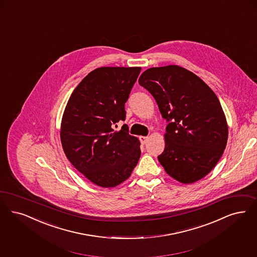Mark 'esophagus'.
Here are the masks:
<instances>
[{
    "label": "esophagus",
    "mask_w": 257,
    "mask_h": 257,
    "mask_svg": "<svg viewBox=\"0 0 257 257\" xmlns=\"http://www.w3.org/2000/svg\"><path fill=\"white\" fill-rule=\"evenodd\" d=\"M148 137H144V136H142V137H140V140H141V143L143 144H145L147 143V141H148Z\"/></svg>",
    "instance_id": "esophagus-1"
}]
</instances>
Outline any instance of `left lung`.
I'll list each match as a JSON object with an SVG mask.
<instances>
[{"label":"left lung","instance_id":"left-lung-1","mask_svg":"<svg viewBox=\"0 0 257 257\" xmlns=\"http://www.w3.org/2000/svg\"><path fill=\"white\" fill-rule=\"evenodd\" d=\"M139 83L150 92L169 123L164 152L165 172L182 184L203 179L217 165L227 142V123L214 92L193 72L177 65L150 68Z\"/></svg>","mask_w":257,"mask_h":257}]
</instances>
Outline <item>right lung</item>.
Listing matches in <instances>:
<instances>
[{"label": "right lung", "instance_id": "obj_1", "mask_svg": "<svg viewBox=\"0 0 257 257\" xmlns=\"http://www.w3.org/2000/svg\"><path fill=\"white\" fill-rule=\"evenodd\" d=\"M141 67H101L93 70L72 92L62 117L64 153L92 184L114 187L126 181L141 157V143L123 124L127 101ZM116 126V125H115Z\"/></svg>", "mask_w": 257, "mask_h": 257}]
</instances>
